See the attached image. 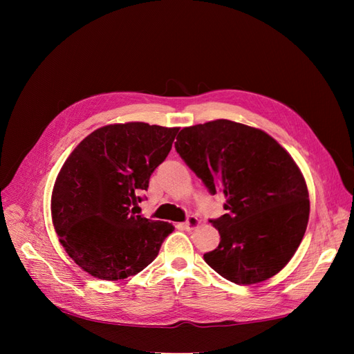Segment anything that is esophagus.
I'll list each match as a JSON object with an SVG mask.
<instances>
[{
  "mask_svg": "<svg viewBox=\"0 0 354 354\" xmlns=\"http://www.w3.org/2000/svg\"><path fill=\"white\" fill-rule=\"evenodd\" d=\"M183 224H185V227L187 230H192V229H195V227L199 226V220H198L196 216H192V214H190V216H187V218Z\"/></svg>",
  "mask_w": 354,
  "mask_h": 354,
  "instance_id": "34e87169",
  "label": "esophagus"
}]
</instances>
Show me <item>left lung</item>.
<instances>
[{"label":"left lung","instance_id":"8db88e82","mask_svg":"<svg viewBox=\"0 0 354 354\" xmlns=\"http://www.w3.org/2000/svg\"><path fill=\"white\" fill-rule=\"evenodd\" d=\"M176 151L227 214L209 220L220 243L203 260L238 285L263 282L292 259L307 229L301 171L273 137L227 120L183 128Z\"/></svg>","mask_w":354,"mask_h":354}]
</instances>
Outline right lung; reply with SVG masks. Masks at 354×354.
<instances>
[{
    "label": "right lung",
    "instance_id": "add662e5",
    "mask_svg": "<svg viewBox=\"0 0 354 354\" xmlns=\"http://www.w3.org/2000/svg\"><path fill=\"white\" fill-rule=\"evenodd\" d=\"M177 133L145 122L106 125L63 164L51 196L53 224L68 255L91 276L118 281L137 274L174 230L171 223L136 216L134 208Z\"/></svg>",
    "mask_w": 354,
    "mask_h": 354
}]
</instances>
